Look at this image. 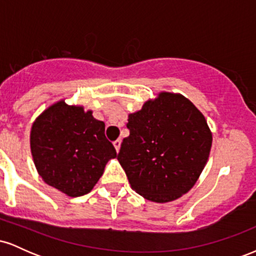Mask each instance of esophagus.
Segmentation results:
<instances>
[{
  "label": "esophagus",
  "mask_w": 256,
  "mask_h": 256,
  "mask_svg": "<svg viewBox=\"0 0 256 256\" xmlns=\"http://www.w3.org/2000/svg\"><path fill=\"white\" fill-rule=\"evenodd\" d=\"M114 146H116V150L119 152L120 150V146H122V140H116V142L113 143Z\"/></svg>",
  "instance_id": "1"
}]
</instances>
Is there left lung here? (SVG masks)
I'll return each instance as SVG.
<instances>
[{
	"instance_id": "left-lung-1",
	"label": "left lung",
	"mask_w": 256,
	"mask_h": 256,
	"mask_svg": "<svg viewBox=\"0 0 256 256\" xmlns=\"http://www.w3.org/2000/svg\"><path fill=\"white\" fill-rule=\"evenodd\" d=\"M128 116L130 136L118 161L131 188L156 204L182 198L210 158L213 137L204 116L182 94L160 91Z\"/></svg>"
}]
</instances>
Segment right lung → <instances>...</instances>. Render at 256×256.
<instances>
[{
  "label": "right lung",
  "instance_id": "right-lung-1",
  "mask_svg": "<svg viewBox=\"0 0 256 256\" xmlns=\"http://www.w3.org/2000/svg\"><path fill=\"white\" fill-rule=\"evenodd\" d=\"M54 102L34 119L30 134L34 164L44 183L70 198L90 192L116 152L104 122L80 104Z\"/></svg>",
  "mask_w": 256,
  "mask_h": 256
}]
</instances>
